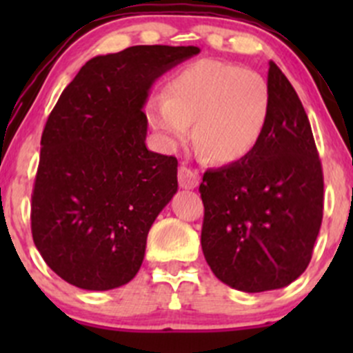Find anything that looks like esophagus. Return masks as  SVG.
<instances>
[{"label": "esophagus", "mask_w": 353, "mask_h": 353, "mask_svg": "<svg viewBox=\"0 0 353 353\" xmlns=\"http://www.w3.org/2000/svg\"><path fill=\"white\" fill-rule=\"evenodd\" d=\"M177 179H179V186L184 190H193L199 184V176L196 170H191L188 165H181L179 172H177Z\"/></svg>", "instance_id": "esophagus-1"}]
</instances>
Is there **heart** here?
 <instances>
[{
    "instance_id": "heart-1",
    "label": "heart",
    "mask_w": 353,
    "mask_h": 353,
    "mask_svg": "<svg viewBox=\"0 0 353 353\" xmlns=\"http://www.w3.org/2000/svg\"><path fill=\"white\" fill-rule=\"evenodd\" d=\"M272 112L266 81L254 71L216 59H198L177 70L163 99L148 108L150 124L174 145L193 123L194 143L213 162H239L265 134Z\"/></svg>"
}]
</instances>
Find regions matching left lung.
Returning a JSON list of instances; mask_svg holds the SVG:
<instances>
[{
	"mask_svg": "<svg viewBox=\"0 0 353 353\" xmlns=\"http://www.w3.org/2000/svg\"><path fill=\"white\" fill-rule=\"evenodd\" d=\"M272 112L245 159L199 184L201 248L219 280L243 292L287 287L311 261L323 220V169L297 92L270 61Z\"/></svg>",
	"mask_w": 353,
	"mask_h": 353,
	"instance_id": "obj_1",
	"label": "left lung"
}]
</instances>
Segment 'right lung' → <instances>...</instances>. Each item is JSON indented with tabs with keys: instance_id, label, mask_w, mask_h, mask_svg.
<instances>
[{
	"instance_id": "right-lung-1",
	"label": "right lung",
	"mask_w": 353,
	"mask_h": 353,
	"mask_svg": "<svg viewBox=\"0 0 353 353\" xmlns=\"http://www.w3.org/2000/svg\"><path fill=\"white\" fill-rule=\"evenodd\" d=\"M194 46H133L81 66L46 123L32 193V237L71 285L134 279L152 223L177 191V159L145 145L152 83Z\"/></svg>"
}]
</instances>
